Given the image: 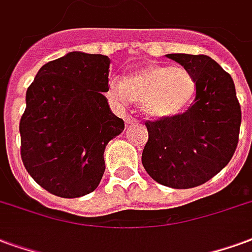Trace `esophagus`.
Masks as SVG:
<instances>
[{
  "instance_id": "34e87169",
  "label": "esophagus",
  "mask_w": 252,
  "mask_h": 252,
  "mask_svg": "<svg viewBox=\"0 0 252 252\" xmlns=\"http://www.w3.org/2000/svg\"><path fill=\"white\" fill-rule=\"evenodd\" d=\"M125 124L127 125V126H133V125H137V119L127 117V118H125Z\"/></svg>"
}]
</instances>
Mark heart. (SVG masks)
<instances>
[{"instance_id": "heart-1", "label": "heart", "mask_w": 252, "mask_h": 252, "mask_svg": "<svg viewBox=\"0 0 252 252\" xmlns=\"http://www.w3.org/2000/svg\"><path fill=\"white\" fill-rule=\"evenodd\" d=\"M196 80L188 69L152 64L125 79L111 80L108 95L118 104H139L145 117L164 121L179 117L196 96Z\"/></svg>"}]
</instances>
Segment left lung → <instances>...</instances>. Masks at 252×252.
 Returning a JSON list of instances; mask_svg holds the SVG:
<instances>
[{
	"label": "left lung",
	"mask_w": 252,
	"mask_h": 252,
	"mask_svg": "<svg viewBox=\"0 0 252 252\" xmlns=\"http://www.w3.org/2000/svg\"><path fill=\"white\" fill-rule=\"evenodd\" d=\"M196 80L193 104L179 117L146 122L142 165L158 184L174 189L201 185L228 164L242 122L234 80L205 55L169 53Z\"/></svg>",
	"instance_id": "1"
}]
</instances>
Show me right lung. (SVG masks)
Returning a JSON list of instances; mask_svg holds the SVG:
<instances>
[{
  "mask_svg": "<svg viewBox=\"0 0 252 252\" xmlns=\"http://www.w3.org/2000/svg\"><path fill=\"white\" fill-rule=\"evenodd\" d=\"M108 68L107 56L75 51L44 64L27 90L21 158L49 193L80 197L103 177L104 149L125 128L103 95Z\"/></svg>",
  "mask_w": 252,
  "mask_h": 252,
  "instance_id": "right-lung-1",
  "label": "right lung"
}]
</instances>
